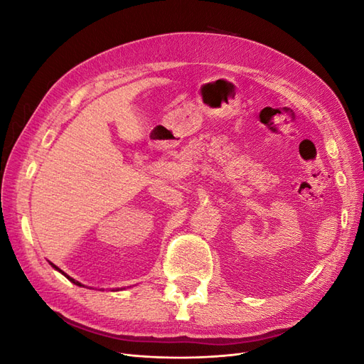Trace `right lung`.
<instances>
[{"label":"right lung","instance_id":"1","mask_svg":"<svg viewBox=\"0 0 364 364\" xmlns=\"http://www.w3.org/2000/svg\"><path fill=\"white\" fill-rule=\"evenodd\" d=\"M50 264H51V267H53L54 270H58V272H60V273L63 274V277H65V278H68V279H70V281H71L73 284H75V285H79V287H83V284H82V282H79V281H75V279H73L71 277H68V274H67V273H65L63 270H60V269H59L58 266H54V264H53V262H50ZM118 290H123V289H114L112 291H118Z\"/></svg>","mask_w":364,"mask_h":364}]
</instances>
